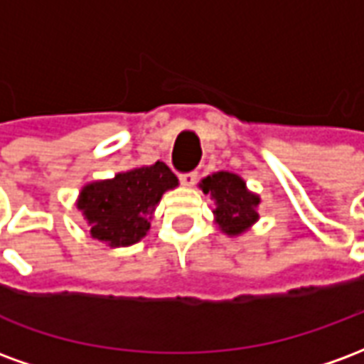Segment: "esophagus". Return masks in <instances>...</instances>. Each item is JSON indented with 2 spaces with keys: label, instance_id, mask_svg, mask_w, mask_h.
I'll return each mask as SVG.
<instances>
[{
  "label": "esophagus",
  "instance_id": "obj_1",
  "mask_svg": "<svg viewBox=\"0 0 364 364\" xmlns=\"http://www.w3.org/2000/svg\"><path fill=\"white\" fill-rule=\"evenodd\" d=\"M179 181H181L183 187H193L197 183V173H181Z\"/></svg>",
  "mask_w": 364,
  "mask_h": 364
}]
</instances>
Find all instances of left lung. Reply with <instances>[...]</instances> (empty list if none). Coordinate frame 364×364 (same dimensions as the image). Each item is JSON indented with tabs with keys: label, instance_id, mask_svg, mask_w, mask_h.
Wrapping results in <instances>:
<instances>
[{
	"label": "left lung",
	"instance_id": "1",
	"mask_svg": "<svg viewBox=\"0 0 364 364\" xmlns=\"http://www.w3.org/2000/svg\"><path fill=\"white\" fill-rule=\"evenodd\" d=\"M200 189L205 195L214 198L213 213L216 224L228 236H240L259 220L257 206L261 198L247 191L245 181L236 173L230 171H216L200 181Z\"/></svg>",
	"mask_w": 364,
	"mask_h": 364
}]
</instances>
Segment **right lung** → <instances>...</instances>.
I'll return each mask as SVG.
<instances>
[{"label":"right lung","instance_id":"1","mask_svg":"<svg viewBox=\"0 0 364 364\" xmlns=\"http://www.w3.org/2000/svg\"><path fill=\"white\" fill-rule=\"evenodd\" d=\"M177 185L173 171L164 161H156L85 185L77 208L90 224L91 237L111 247L132 245L148 234L161 195Z\"/></svg>","mask_w":364,"mask_h":364}]
</instances>
